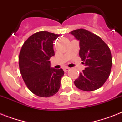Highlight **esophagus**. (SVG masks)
Segmentation results:
<instances>
[{
	"label": "esophagus",
	"mask_w": 122,
	"mask_h": 122,
	"mask_svg": "<svg viewBox=\"0 0 122 122\" xmlns=\"http://www.w3.org/2000/svg\"><path fill=\"white\" fill-rule=\"evenodd\" d=\"M70 70V68H68V67H66V68H65V69H64V71H65V72H67L68 71Z\"/></svg>",
	"instance_id": "obj_1"
}]
</instances>
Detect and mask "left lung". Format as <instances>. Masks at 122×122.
<instances>
[{"label":"left lung","instance_id":"left-lung-1","mask_svg":"<svg viewBox=\"0 0 122 122\" xmlns=\"http://www.w3.org/2000/svg\"><path fill=\"white\" fill-rule=\"evenodd\" d=\"M70 33L79 41V56L85 66V70L75 80V85L84 91L100 88L111 71L112 58L110 48L100 37L86 30H75Z\"/></svg>","mask_w":122,"mask_h":122}]
</instances>
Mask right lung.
I'll return each mask as SVG.
<instances>
[{
	"label": "right lung",
	"mask_w": 122,
	"mask_h": 122,
	"mask_svg": "<svg viewBox=\"0 0 122 122\" xmlns=\"http://www.w3.org/2000/svg\"><path fill=\"white\" fill-rule=\"evenodd\" d=\"M59 35L39 31L28 38L22 46L19 65L22 78L30 91L38 96L47 97L58 92L63 69L51 67L54 56L53 42Z\"/></svg>",
	"instance_id": "right-lung-1"
}]
</instances>
